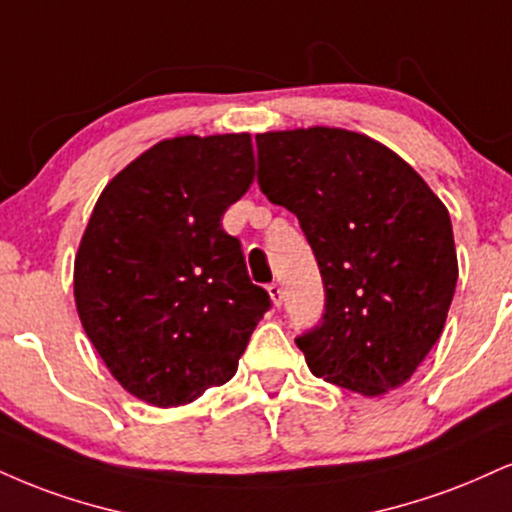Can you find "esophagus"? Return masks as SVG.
Listing matches in <instances>:
<instances>
[{
    "label": "esophagus",
    "instance_id": "1",
    "mask_svg": "<svg viewBox=\"0 0 512 512\" xmlns=\"http://www.w3.org/2000/svg\"><path fill=\"white\" fill-rule=\"evenodd\" d=\"M267 293H269V298H272L274 307H281V303H283V291H281L279 283H269Z\"/></svg>",
    "mask_w": 512,
    "mask_h": 512
}]
</instances>
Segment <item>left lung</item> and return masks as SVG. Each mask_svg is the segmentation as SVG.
Returning <instances> with one entry per match:
<instances>
[{"label":"left lung","mask_w":512,"mask_h":512,"mask_svg":"<svg viewBox=\"0 0 512 512\" xmlns=\"http://www.w3.org/2000/svg\"><path fill=\"white\" fill-rule=\"evenodd\" d=\"M257 183L300 221L324 281L322 322L295 338L307 367L381 396L439 341L458 257L448 209L389 147L343 128L257 135Z\"/></svg>","instance_id":"8db88e82"}]
</instances>
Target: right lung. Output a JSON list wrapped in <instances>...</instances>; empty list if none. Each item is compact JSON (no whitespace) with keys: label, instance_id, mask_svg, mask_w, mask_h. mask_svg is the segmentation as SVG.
<instances>
[{"label":"right lung","instance_id":"right-lung-1","mask_svg":"<svg viewBox=\"0 0 512 512\" xmlns=\"http://www.w3.org/2000/svg\"><path fill=\"white\" fill-rule=\"evenodd\" d=\"M255 176L248 133L162 140L97 200L73 267L80 324L114 379L157 408L238 369L272 307L221 217Z\"/></svg>","mask_w":512,"mask_h":512}]
</instances>
